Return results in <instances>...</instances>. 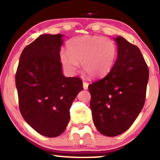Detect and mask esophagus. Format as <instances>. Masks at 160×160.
Instances as JSON below:
<instances>
[{"mask_svg":"<svg viewBox=\"0 0 160 160\" xmlns=\"http://www.w3.org/2000/svg\"><path fill=\"white\" fill-rule=\"evenodd\" d=\"M88 86H89V83L87 82L83 81V89H88Z\"/></svg>","mask_w":160,"mask_h":160,"instance_id":"obj_1","label":"esophagus"}]
</instances>
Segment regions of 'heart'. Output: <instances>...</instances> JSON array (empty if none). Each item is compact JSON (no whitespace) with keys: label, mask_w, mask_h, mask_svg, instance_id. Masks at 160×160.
<instances>
[{"label":"heart","mask_w":160,"mask_h":160,"mask_svg":"<svg viewBox=\"0 0 160 160\" xmlns=\"http://www.w3.org/2000/svg\"><path fill=\"white\" fill-rule=\"evenodd\" d=\"M68 52L60 53L66 71L74 74L82 62V68L93 78L108 74L114 64L117 48L111 38L98 35L79 36L70 40Z\"/></svg>","instance_id":"b5f03b06"}]
</instances>
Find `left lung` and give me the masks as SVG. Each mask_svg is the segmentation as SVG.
<instances>
[{
	"instance_id": "8db88e82",
	"label": "left lung",
	"mask_w": 160,
	"mask_h": 160,
	"mask_svg": "<svg viewBox=\"0 0 160 160\" xmlns=\"http://www.w3.org/2000/svg\"><path fill=\"white\" fill-rule=\"evenodd\" d=\"M118 54L104 78L92 82L90 107L93 122L102 135L114 137L126 132L142 110L149 69L137 46L115 38Z\"/></svg>"
}]
</instances>
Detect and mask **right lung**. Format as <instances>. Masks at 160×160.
<instances>
[{"instance_id":"add662e5","label":"right lung","mask_w":160,"mask_h":160,"mask_svg":"<svg viewBox=\"0 0 160 160\" xmlns=\"http://www.w3.org/2000/svg\"><path fill=\"white\" fill-rule=\"evenodd\" d=\"M62 35L42 34L25 47L16 74L19 106L25 120L46 137L60 135L70 120V108L83 89L80 78L62 74Z\"/></svg>"}]
</instances>
